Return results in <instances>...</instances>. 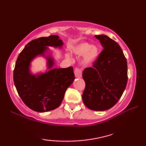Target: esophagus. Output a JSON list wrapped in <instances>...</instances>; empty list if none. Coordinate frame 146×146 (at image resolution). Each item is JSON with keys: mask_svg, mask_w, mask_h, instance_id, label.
<instances>
[{"mask_svg": "<svg viewBox=\"0 0 146 146\" xmlns=\"http://www.w3.org/2000/svg\"><path fill=\"white\" fill-rule=\"evenodd\" d=\"M75 76L77 78H80L82 76V71L79 68H76L74 71Z\"/></svg>", "mask_w": 146, "mask_h": 146, "instance_id": "obj_1", "label": "esophagus"}]
</instances>
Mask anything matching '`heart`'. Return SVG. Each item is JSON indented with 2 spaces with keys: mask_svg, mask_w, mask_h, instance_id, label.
Returning <instances> with one entry per match:
<instances>
[{
  "mask_svg": "<svg viewBox=\"0 0 146 146\" xmlns=\"http://www.w3.org/2000/svg\"><path fill=\"white\" fill-rule=\"evenodd\" d=\"M72 53L76 56H81L80 65L82 67H89L96 62L100 54V50L97 45H91L88 42H81L75 46L71 49ZM66 57L68 58L69 54H66Z\"/></svg>",
  "mask_w": 146,
  "mask_h": 146,
  "instance_id": "obj_1",
  "label": "heart"
}]
</instances>
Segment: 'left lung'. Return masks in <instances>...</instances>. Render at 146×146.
<instances>
[{"mask_svg":"<svg viewBox=\"0 0 146 146\" xmlns=\"http://www.w3.org/2000/svg\"><path fill=\"white\" fill-rule=\"evenodd\" d=\"M104 50L92 68L82 73L86 87L82 100L92 110L105 111L120 98L127 82V60L118 44L107 36H95Z\"/></svg>","mask_w":146,"mask_h":146,"instance_id":"obj_1","label":"left lung"}]
</instances>
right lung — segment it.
<instances>
[{
  "instance_id": "right-lung-1",
  "label": "right lung",
  "mask_w": 146,
  "mask_h": 146,
  "mask_svg": "<svg viewBox=\"0 0 146 146\" xmlns=\"http://www.w3.org/2000/svg\"><path fill=\"white\" fill-rule=\"evenodd\" d=\"M57 35L33 40L26 45L16 62L13 79L19 95L29 108L38 112L53 110L60 105L66 90L74 80L72 67L54 68L55 59L48 47L62 48ZM41 56L47 60L45 73L33 74L31 63Z\"/></svg>"
}]
</instances>
